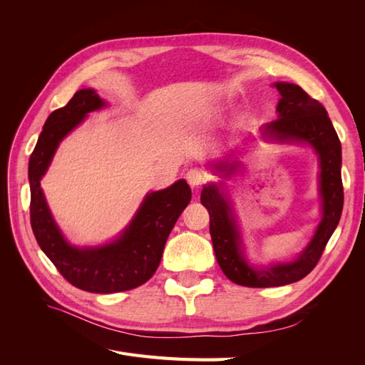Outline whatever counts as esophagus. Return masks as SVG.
I'll use <instances>...</instances> for the list:
<instances>
[{
	"mask_svg": "<svg viewBox=\"0 0 365 365\" xmlns=\"http://www.w3.org/2000/svg\"><path fill=\"white\" fill-rule=\"evenodd\" d=\"M185 180L192 187H200L208 181V173L204 169L193 168L185 175Z\"/></svg>",
	"mask_w": 365,
	"mask_h": 365,
	"instance_id": "34e87169",
	"label": "esophagus"
}]
</instances>
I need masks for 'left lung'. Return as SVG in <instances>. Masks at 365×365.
I'll list each match as a JSON object with an SVG mask.
<instances>
[{
    "label": "left lung",
    "mask_w": 365,
    "mask_h": 365,
    "mask_svg": "<svg viewBox=\"0 0 365 365\" xmlns=\"http://www.w3.org/2000/svg\"><path fill=\"white\" fill-rule=\"evenodd\" d=\"M282 98L277 120L263 126V132L279 141H306L314 146L322 165L323 219L309 247L295 262L282 263L268 269H254L240 251L239 233L224 196L216 185H207L201 202L210 215L216 260L227 277L247 288H272L302 280L322 259L330 236L339 222L344 204L341 180V143L324 106L295 83H275ZM235 168V165H233ZM233 168H230L233 170Z\"/></svg>",
    "instance_id": "8db88e82"
}]
</instances>
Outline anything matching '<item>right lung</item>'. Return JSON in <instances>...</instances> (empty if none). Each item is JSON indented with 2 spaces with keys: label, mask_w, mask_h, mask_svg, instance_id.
Listing matches in <instances>:
<instances>
[{
  "label": "right lung",
  "mask_w": 365,
  "mask_h": 365,
  "mask_svg": "<svg viewBox=\"0 0 365 365\" xmlns=\"http://www.w3.org/2000/svg\"><path fill=\"white\" fill-rule=\"evenodd\" d=\"M103 105L96 91H77L67 105L48 115L29 161L33 235L65 280L94 294L129 291L146 283L158 268L165 240L175 222L192 200L189 184L180 180L169 189L150 193L129 228L114 244L77 250L65 242L42 195L41 178L61 140L88 113Z\"/></svg>",
  "instance_id": "1"
}]
</instances>
